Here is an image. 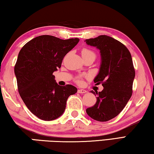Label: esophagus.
Returning <instances> with one entry per match:
<instances>
[{
  "label": "esophagus",
  "mask_w": 154,
  "mask_h": 154,
  "mask_svg": "<svg viewBox=\"0 0 154 154\" xmlns=\"http://www.w3.org/2000/svg\"><path fill=\"white\" fill-rule=\"evenodd\" d=\"M77 92H78V93H79V94H85V93L87 92V91L85 90L79 89V90H78Z\"/></svg>",
  "instance_id": "34e87169"
}]
</instances>
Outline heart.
Wrapping results in <instances>:
<instances>
[{"label":"heart","mask_w":154,"mask_h":154,"mask_svg":"<svg viewBox=\"0 0 154 154\" xmlns=\"http://www.w3.org/2000/svg\"><path fill=\"white\" fill-rule=\"evenodd\" d=\"M81 53H82V57H84V56H89V55H93L95 56V54L94 53V51H92V50H90V49H88L86 48H84L82 49V51H81ZM77 83H80V77H78L77 79Z\"/></svg>","instance_id":"b5f03b06"}]
</instances>
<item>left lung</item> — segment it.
<instances>
[{"label":"left lung","mask_w":154,"mask_h":154,"mask_svg":"<svg viewBox=\"0 0 154 154\" xmlns=\"http://www.w3.org/2000/svg\"><path fill=\"white\" fill-rule=\"evenodd\" d=\"M85 41L100 50L102 62L94 82L104 88L99 92L91 91L98 96L86 113L96 121L106 122L120 113L132 94L135 71L132 56L123 43L111 36L100 35Z\"/></svg>","instance_id":"left-lung-1"}]
</instances>
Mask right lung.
Instances as JSON below:
<instances>
[{"label":"right lung","mask_w":154,"mask_h":154,"mask_svg":"<svg viewBox=\"0 0 154 154\" xmlns=\"http://www.w3.org/2000/svg\"><path fill=\"white\" fill-rule=\"evenodd\" d=\"M79 41L78 38L63 40L41 35L28 41L19 52L14 67L18 92L28 109L41 119L59 118L69 96L77 92L72 85H58L53 72Z\"/></svg>","instance_id":"1"}]
</instances>
